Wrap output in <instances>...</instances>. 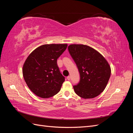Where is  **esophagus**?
Instances as JSON below:
<instances>
[{
	"instance_id": "34e87169",
	"label": "esophagus",
	"mask_w": 133,
	"mask_h": 133,
	"mask_svg": "<svg viewBox=\"0 0 133 133\" xmlns=\"http://www.w3.org/2000/svg\"><path fill=\"white\" fill-rule=\"evenodd\" d=\"M67 80H69L70 79V76H67Z\"/></svg>"
}]
</instances>
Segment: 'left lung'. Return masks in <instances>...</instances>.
<instances>
[{
  "mask_svg": "<svg viewBox=\"0 0 133 133\" xmlns=\"http://www.w3.org/2000/svg\"><path fill=\"white\" fill-rule=\"evenodd\" d=\"M68 51L80 73V81L73 88L80 97L94 98L104 91L109 80L111 69L103 56L93 48L71 44Z\"/></svg>",
  "mask_w": 133,
  "mask_h": 133,
  "instance_id": "left-lung-1",
  "label": "left lung"
}]
</instances>
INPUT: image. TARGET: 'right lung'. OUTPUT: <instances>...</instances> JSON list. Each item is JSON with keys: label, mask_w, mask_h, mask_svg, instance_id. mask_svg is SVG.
<instances>
[{"label": "right lung", "mask_w": 133, "mask_h": 133, "mask_svg": "<svg viewBox=\"0 0 133 133\" xmlns=\"http://www.w3.org/2000/svg\"><path fill=\"white\" fill-rule=\"evenodd\" d=\"M66 44H45L38 47L26 58L23 74L28 87L39 97L49 98L60 90L65 77L60 73L57 59Z\"/></svg>", "instance_id": "right-lung-1"}]
</instances>
